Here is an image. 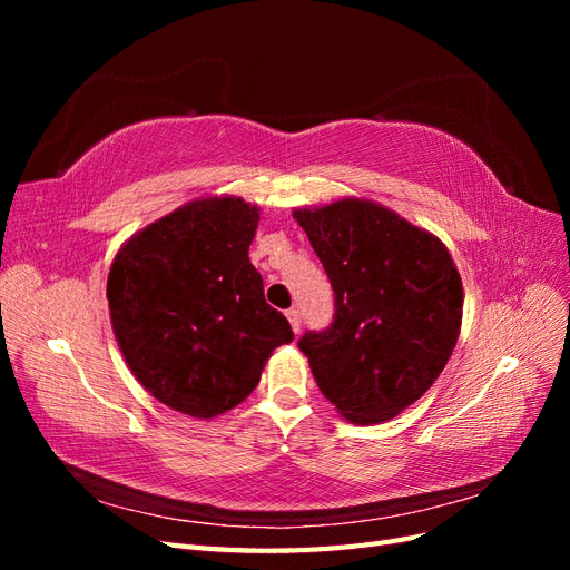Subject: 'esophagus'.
<instances>
[{
    "label": "esophagus",
    "instance_id": "esophagus-1",
    "mask_svg": "<svg viewBox=\"0 0 570 570\" xmlns=\"http://www.w3.org/2000/svg\"><path fill=\"white\" fill-rule=\"evenodd\" d=\"M285 316H287V321H289V325H292V331H295V335H297L299 327H302V316H299V312H297V308H287Z\"/></svg>",
    "mask_w": 570,
    "mask_h": 570
}]
</instances>
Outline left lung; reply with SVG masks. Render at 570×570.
Here are the masks:
<instances>
[{"label":"left lung","mask_w":570,"mask_h":570,"mask_svg":"<svg viewBox=\"0 0 570 570\" xmlns=\"http://www.w3.org/2000/svg\"><path fill=\"white\" fill-rule=\"evenodd\" d=\"M335 292V318L297 344L323 396L356 425L428 392L461 333L463 287L442 239L387 206L344 197L292 212Z\"/></svg>","instance_id":"8db88e82"}]
</instances>
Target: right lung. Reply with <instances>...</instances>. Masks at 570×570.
Segmentation results:
<instances>
[{
    "instance_id": "add662e5",
    "label": "right lung",
    "mask_w": 570,
    "mask_h": 570,
    "mask_svg": "<svg viewBox=\"0 0 570 570\" xmlns=\"http://www.w3.org/2000/svg\"><path fill=\"white\" fill-rule=\"evenodd\" d=\"M258 206L199 197L118 249L107 299L116 342L140 385L193 419L245 402L273 350L292 342L249 262Z\"/></svg>"
}]
</instances>
